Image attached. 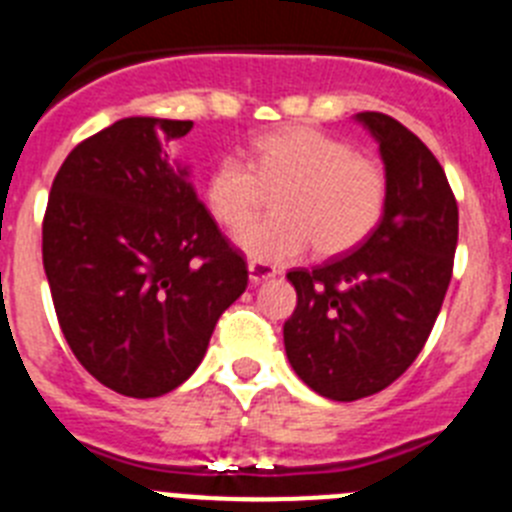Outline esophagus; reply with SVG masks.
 <instances>
[{
	"instance_id": "1",
	"label": "esophagus",
	"mask_w": 512,
	"mask_h": 512,
	"mask_svg": "<svg viewBox=\"0 0 512 512\" xmlns=\"http://www.w3.org/2000/svg\"><path fill=\"white\" fill-rule=\"evenodd\" d=\"M247 270H250V283H255V286L262 281H270V278H275V275H278V270L270 268V265H265V262H257V260H250Z\"/></svg>"
}]
</instances>
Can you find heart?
Masks as SVG:
<instances>
[{
  "label": "heart",
  "mask_w": 512,
  "mask_h": 512,
  "mask_svg": "<svg viewBox=\"0 0 512 512\" xmlns=\"http://www.w3.org/2000/svg\"><path fill=\"white\" fill-rule=\"evenodd\" d=\"M275 216L237 237L239 250L265 265L299 260L309 244L324 257L353 250L379 226L389 175L379 159L311 126L262 133L247 162L224 154L206 180V206L226 229H239L273 193Z\"/></svg>",
  "instance_id": "heart-1"
}]
</instances>
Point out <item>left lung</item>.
Instances as JSON below:
<instances>
[{
  "mask_svg": "<svg viewBox=\"0 0 512 512\" xmlns=\"http://www.w3.org/2000/svg\"><path fill=\"white\" fill-rule=\"evenodd\" d=\"M355 121L379 141L386 211L353 252L288 273L299 301L283 324L293 371L335 402L371 397L412 366L446 299L459 242V206L433 151L391 115Z\"/></svg>",
  "mask_w": 512,
  "mask_h": 512,
  "instance_id": "obj_1",
  "label": "left lung"
}]
</instances>
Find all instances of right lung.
I'll list each match as a JSON object with an SVG mask.
<instances>
[{
  "label": "right lung",
  "instance_id": "obj_1",
  "mask_svg": "<svg viewBox=\"0 0 512 512\" xmlns=\"http://www.w3.org/2000/svg\"><path fill=\"white\" fill-rule=\"evenodd\" d=\"M193 121L123 118L71 149L43 216V268L61 332L123 397L177 389L201 366L247 262L164 146Z\"/></svg>",
  "mask_w": 512,
  "mask_h": 512
}]
</instances>
